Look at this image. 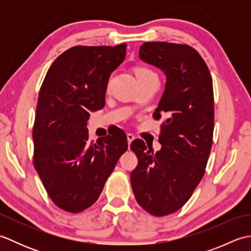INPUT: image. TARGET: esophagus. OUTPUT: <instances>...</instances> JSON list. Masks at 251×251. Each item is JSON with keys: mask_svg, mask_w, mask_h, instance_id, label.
I'll return each mask as SVG.
<instances>
[{"mask_svg": "<svg viewBox=\"0 0 251 251\" xmlns=\"http://www.w3.org/2000/svg\"><path fill=\"white\" fill-rule=\"evenodd\" d=\"M135 139V136L132 134H127V141H128V147L130 146V143L132 142V140Z\"/></svg>", "mask_w": 251, "mask_h": 251, "instance_id": "34e87169", "label": "esophagus"}]
</instances>
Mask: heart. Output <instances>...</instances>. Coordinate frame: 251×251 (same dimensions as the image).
<instances>
[{
	"label": "heart",
	"instance_id": "1",
	"mask_svg": "<svg viewBox=\"0 0 251 251\" xmlns=\"http://www.w3.org/2000/svg\"><path fill=\"white\" fill-rule=\"evenodd\" d=\"M135 74L139 83L147 81H157L156 74L147 67H137L135 69Z\"/></svg>",
	"mask_w": 251,
	"mask_h": 251
}]
</instances>
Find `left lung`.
I'll return each instance as SVG.
<instances>
[{
  "instance_id": "left-lung-1",
  "label": "left lung",
  "mask_w": 251,
  "mask_h": 251,
  "mask_svg": "<svg viewBox=\"0 0 251 251\" xmlns=\"http://www.w3.org/2000/svg\"><path fill=\"white\" fill-rule=\"evenodd\" d=\"M139 57L166 75L153 113L155 120H166L156 153L140 139L131 142L138 165L130 182L138 204L149 214L163 217L189 201L205 174L214 134V88L204 59L189 45L147 42Z\"/></svg>"
}]
</instances>
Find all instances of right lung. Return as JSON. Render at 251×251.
<instances>
[{"label": "right lung", "instance_id": "add662e5", "mask_svg": "<svg viewBox=\"0 0 251 251\" xmlns=\"http://www.w3.org/2000/svg\"><path fill=\"white\" fill-rule=\"evenodd\" d=\"M126 44L74 46L52 62L42 84L32 131L33 164L55 204L81 212L98 200L128 145L115 129L89 142L90 112L102 109L111 73L124 61Z\"/></svg>", "mask_w": 251, "mask_h": 251}]
</instances>
